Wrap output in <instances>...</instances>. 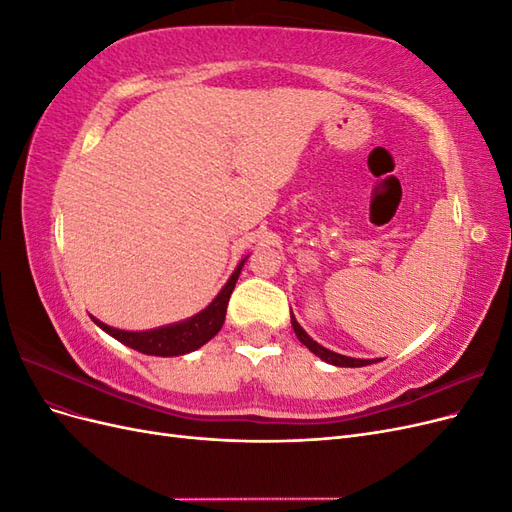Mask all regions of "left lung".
Wrapping results in <instances>:
<instances>
[{
	"label": "left lung",
	"mask_w": 512,
	"mask_h": 512,
	"mask_svg": "<svg viewBox=\"0 0 512 512\" xmlns=\"http://www.w3.org/2000/svg\"><path fill=\"white\" fill-rule=\"evenodd\" d=\"M290 322H292L294 333H297V337H299V342H301L305 348L312 350L316 356H320V359H322L324 363H331V365H335V367H365V365H371V363H378V361H380V359H352V356L337 354V352H333V350H329V348L320 346L318 342H314V339L303 331V327L297 322V318L292 316V312H290Z\"/></svg>",
	"instance_id": "left-lung-1"
}]
</instances>
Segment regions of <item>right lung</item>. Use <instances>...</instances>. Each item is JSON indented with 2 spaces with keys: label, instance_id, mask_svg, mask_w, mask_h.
I'll return each mask as SVG.
<instances>
[{
  "label": "right lung",
  "instance_id": "obj_1",
  "mask_svg": "<svg viewBox=\"0 0 512 512\" xmlns=\"http://www.w3.org/2000/svg\"><path fill=\"white\" fill-rule=\"evenodd\" d=\"M247 256L239 262L235 273L230 275V280L224 284V288L218 292L203 312L194 314L192 318H185L181 322H173L166 324V327H158V329H149V331H123V329H115L108 327V324L100 322L98 318L91 316L98 327L108 333L111 337H115L117 342L126 344L138 352L143 354H151V356H181L198 350L200 346H205L211 337L218 335V331L222 329L224 318H226V307H228V299L232 294V288H235L239 273L245 265Z\"/></svg>",
  "mask_w": 512,
  "mask_h": 512
}]
</instances>
